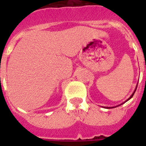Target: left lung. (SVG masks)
Returning a JSON list of instances; mask_svg holds the SVG:
<instances>
[{"mask_svg": "<svg viewBox=\"0 0 146 146\" xmlns=\"http://www.w3.org/2000/svg\"><path fill=\"white\" fill-rule=\"evenodd\" d=\"M136 88H137V86L136 87V89H135V90H134V92H133V94H132L131 96H130V97H129V98H128V99H127V100H126V101H125L124 102H123V103H121V104H118L117 106H114V107H104V108H116V107H118V106H120V105H121V104H124L125 102H127V101H129V100L130 99V98H132V97H133V96L134 93H135V92H136Z\"/></svg>", "mask_w": 146, "mask_h": 146, "instance_id": "8db88e82", "label": "left lung"}]
</instances>
